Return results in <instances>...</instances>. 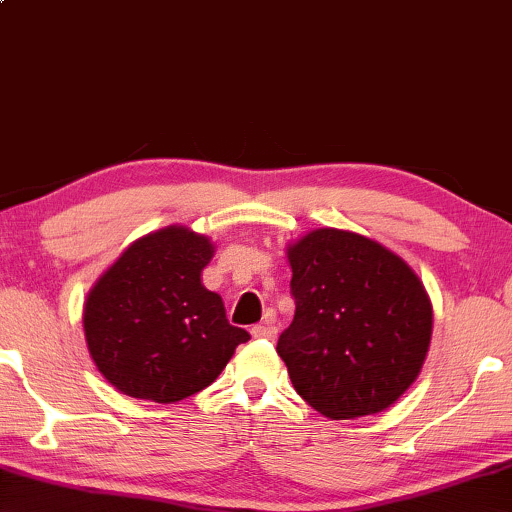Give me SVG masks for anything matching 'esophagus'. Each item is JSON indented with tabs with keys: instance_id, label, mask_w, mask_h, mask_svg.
Instances as JSON below:
<instances>
[{
	"instance_id": "34e87169",
	"label": "esophagus",
	"mask_w": 512,
	"mask_h": 512,
	"mask_svg": "<svg viewBox=\"0 0 512 512\" xmlns=\"http://www.w3.org/2000/svg\"><path fill=\"white\" fill-rule=\"evenodd\" d=\"M251 336H254V338H270V341H274V338H277V327H272V322H263V325L251 327Z\"/></svg>"
}]
</instances>
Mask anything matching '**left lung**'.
<instances>
[{
	"mask_svg": "<svg viewBox=\"0 0 512 512\" xmlns=\"http://www.w3.org/2000/svg\"><path fill=\"white\" fill-rule=\"evenodd\" d=\"M286 256L295 318L277 352L295 391L334 421L384 412L428 357L423 281L377 240L329 226L290 242Z\"/></svg>",
	"mask_w": 512,
	"mask_h": 512,
	"instance_id": "left-lung-1",
	"label": "left lung"
}]
</instances>
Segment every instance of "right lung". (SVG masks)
Here are the masks:
<instances>
[{
    "mask_svg": "<svg viewBox=\"0 0 512 512\" xmlns=\"http://www.w3.org/2000/svg\"><path fill=\"white\" fill-rule=\"evenodd\" d=\"M208 235L171 224L141 235L100 274L84 302V338L98 371L130 398L178 403L206 389L249 341L201 281Z\"/></svg>",
    "mask_w": 512,
    "mask_h": 512,
    "instance_id": "add662e5",
    "label": "right lung"
}]
</instances>
